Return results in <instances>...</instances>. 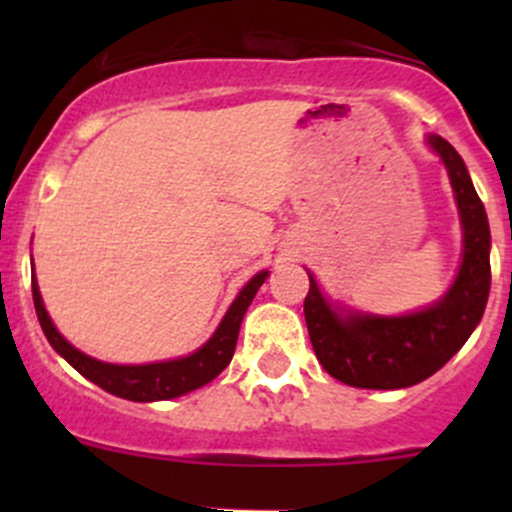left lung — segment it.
I'll return each instance as SVG.
<instances>
[{
  "label": "left lung",
  "instance_id": "left-lung-1",
  "mask_svg": "<svg viewBox=\"0 0 512 512\" xmlns=\"http://www.w3.org/2000/svg\"><path fill=\"white\" fill-rule=\"evenodd\" d=\"M428 143L443 158L463 223V262L446 297L406 317H339L309 277L304 319L327 374L356 389H406L436 374L466 344L490 292V227L466 163L443 138Z\"/></svg>",
  "mask_w": 512,
  "mask_h": 512
}]
</instances>
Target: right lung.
<instances>
[{"mask_svg": "<svg viewBox=\"0 0 512 512\" xmlns=\"http://www.w3.org/2000/svg\"><path fill=\"white\" fill-rule=\"evenodd\" d=\"M267 272L252 277L242 292L237 294V299L232 302V307L227 309L225 319L220 322L218 332L213 334L208 344L203 349H198L195 354L185 356V359L175 361H160V364H146V366H116V364H103V361L91 359V356L81 354L79 349L71 347L56 327L51 324L49 314H46L44 302H41L39 285L32 280V294H34V307L36 317H39L41 329H44L46 339H49L51 347L56 349L81 376H86L89 381H94L96 386H101L103 391L113 396H121L128 401H165L175 399L180 394H188V391L200 389L208 381H213L220 371L230 364L232 354H235L237 334H240L242 317H245L247 307H250L252 297L257 294L262 282H265Z\"/></svg>", "mask_w": 512, "mask_h": 512, "instance_id": "1", "label": "right lung"}]
</instances>
